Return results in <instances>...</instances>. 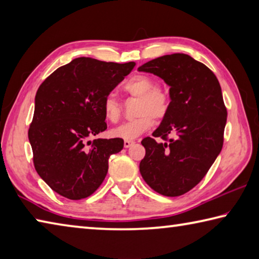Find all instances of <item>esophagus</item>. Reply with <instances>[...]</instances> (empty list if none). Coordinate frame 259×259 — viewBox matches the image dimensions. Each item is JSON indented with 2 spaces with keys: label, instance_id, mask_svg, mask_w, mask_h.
Masks as SVG:
<instances>
[{
  "label": "esophagus",
  "instance_id": "1",
  "mask_svg": "<svg viewBox=\"0 0 259 259\" xmlns=\"http://www.w3.org/2000/svg\"><path fill=\"white\" fill-rule=\"evenodd\" d=\"M134 144H135L134 140H124V144H123V145H124V147H125V148H129L130 146H133Z\"/></svg>",
  "mask_w": 259,
  "mask_h": 259
}]
</instances>
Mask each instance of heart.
Masks as SVG:
<instances>
[{
	"label": "heart",
	"mask_w": 259,
	"mask_h": 259,
	"mask_svg": "<svg viewBox=\"0 0 259 259\" xmlns=\"http://www.w3.org/2000/svg\"><path fill=\"white\" fill-rule=\"evenodd\" d=\"M123 90L131 97H137L136 113L137 117L125 121L113 130V135L125 140H134L150 130L153 117L162 120L169 112L171 97L165 87L157 84L155 80L146 74H138L126 81ZM104 115L109 122H117L121 116V105L113 94H108L103 99Z\"/></svg>",
	"instance_id": "obj_1"
}]
</instances>
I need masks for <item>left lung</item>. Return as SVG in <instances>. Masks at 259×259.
<instances>
[{"label": "left lung", "instance_id": "obj_1", "mask_svg": "<svg viewBox=\"0 0 259 259\" xmlns=\"http://www.w3.org/2000/svg\"><path fill=\"white\" fill-rule=\"evenodd\" d=\"M170 85L169 112L153 136L142 140L139 170L147 185L165 196H179L202 181L222 151L227 111L217 77L185 54L155 58L140 66ZM174 135V138H170Z\"/></svg>", "mask_w": 259, "mask_h": 259}]
</instances>
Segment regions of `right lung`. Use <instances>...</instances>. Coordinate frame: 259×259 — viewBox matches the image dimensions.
Wrapping results in <instances>:
<instances>
[{
    "instance_id": "obj_1",
    "label": "right lung",
    "mask_w": 259,
    "mask_h": 259,
    "mask_svg": "<svg viewBox=\"0 0 259 259\" xmlns=\"http://www.w3.org/2000/svg\"><path fill=\"white\" fill-rule=\"evenodd\" d=\"M135 65L81 57L57 68L38 87L28 129L33 163L61 196H90L106 177L109 156L123 148L121 138H88L107 129L103 99Z\"/></svg>"
}]
</instances>
